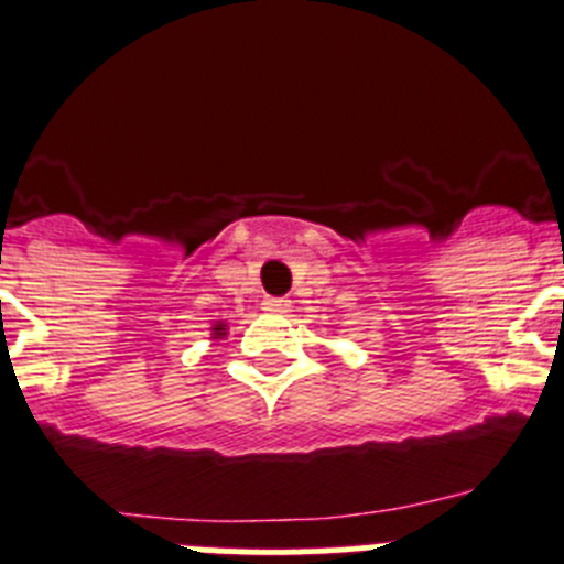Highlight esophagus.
<instances>
[{
	"label": "esophagus",
	"instance_id": "34e87169",
	"mask_svg": "<svg viewBox=\"0 0 564 564\" xmlns=\"http://www.w3.org/2000/svg\"><path fill=\"white\" fill-rule=\"evenodd\" d=\"M263 310L272 312V315H286V312H290V301H283V297H269L267 304H263Z\"/></svg>",
	"mask_w": 564,
	"mask_h": 564
}]
</instances>
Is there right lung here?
Returning <instances> with one entry per match:
<instances>
[{"label": "right lung", "instance_id": "obj_1", "mask_svg": "<svg viewBox=\"0 0 564 564\" xmlns=\"http://www.w3.org/2000/svg\"><path fill=\"white\" fill-rule=\"evenodd\" d=\"M224 335H226V324H224V321H217V324L215 326H212V338H224Z\"/></svg>", "mask_w": 564, "mask_h": 564}]
</instances>
